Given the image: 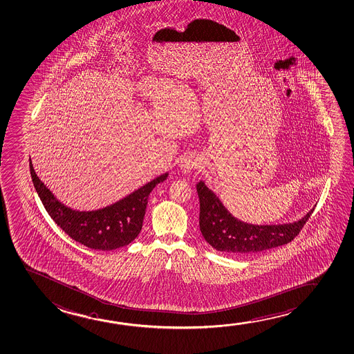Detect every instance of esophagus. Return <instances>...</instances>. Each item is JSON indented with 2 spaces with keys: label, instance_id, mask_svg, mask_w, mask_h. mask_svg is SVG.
<instances>
[{
  "label": "esophagus",
  "instance_id": "esophagus-1",
  "mask_svg": "<svg viewBox=\"0 0 354 354\" xmlns=\"http://www.w3.org/2000/svg\"><path fill=\"white\" fill-rule=\"evenodd\" d=\"M198 160L194 156H185L180 160V169L183 174H188L192 169H196Z\"/></svg>",
  "mask_w": 354,
  "mask_h": 354
}]
</instances>
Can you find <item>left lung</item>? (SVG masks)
Segmentation results:
<instances>
[{
    "label": "left lung",
    "mask_w": 354,
    "mask_h": 354,
    "mask_svg": "<svg viewBox=\"0 0 354 354\" xmlns=\"http://www.w3.org/2000/svg\"><path fill=\"white\" fill-rule=\"evenodd\" d=\"M201 203L199 227L206 242L218 252L232 255H250L280 247L293 241L311 212L298 221L282 225H253L233 216L220 198L201 180L196 185Z\"/></svg>",
    "instance_id": "1"
}]
</instances>
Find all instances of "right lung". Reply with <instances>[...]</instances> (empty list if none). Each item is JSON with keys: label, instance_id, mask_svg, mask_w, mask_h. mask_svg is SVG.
<instances>
[{"label": "right lung", "instance_id": "add662e5", "mask_svg": "<svg viewBox=\"0 0 354 354\" xmlns=\"http://www.w3.org/2000/svg\"><path fill=\"white\" fill-rule=\"evenodd\" d=\"M32 185L48 215L69 237L85 247L113 250L128 245L142 231V220L151 190L164 182L169 172L158 176L131 194L111 205L97 210H74L53 196V192L37 177L29 160Z\"/></svg>", "mask_w": 354, "mask_h": 354}]
</instances>
